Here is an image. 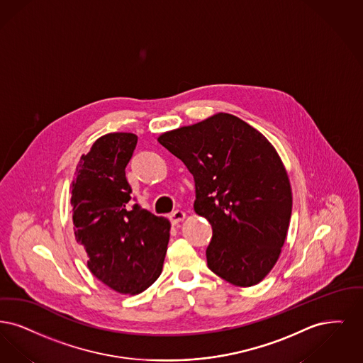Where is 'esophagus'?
Segmentation results:
<instances>
[{
	"instance_id": "esophagus-1",
	"label": "esophagus",
	"mask_w": 363,
	"mask_h": 363,
	"mask_svg": "<svg viewBox=\"0 0 363 363\" xmlns=\"http://www.w3.org/2000/svg\"><path fill=\"white\" fill-rule=\"evenodd\" d=\"M184 218H186V213L183 210H176L169 216V220L172 223H179V222L183 221Z\"/></svg>"
}]
</instances>
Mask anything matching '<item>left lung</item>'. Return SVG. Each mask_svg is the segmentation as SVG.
<instances>
[{"mask_svg": "<svg viewBox=\"0 0 363 363\" xmlns=\"http://www.w3.org/2000/svg\"><path fill=\"white\" fill-rule=\"evenodd\" d=\"M158 142L195 180V213L211 223L207 266L229 284H257L275 266L291 217V189L274 146L230 113L164 133Z\"/></svg>", "mask_w": 363, "mask_h": 363, "instance_id": "8db88e82", "label": "left lung"}]
</instances>
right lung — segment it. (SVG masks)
Returning <instances> with one entry per match:
<instances>
[{
    "label": "right lung",
    "instance_id": "obj_1",
    "mask_svg": "<svg viewBox=\"0 0 363 363\" xmlns=\"http://www.w3.org/2000/svg\"><path fill=\"white\" fill-rule=\"evenodd\" d=\"M137 141L131 133L100 137L81 156L72 183L74 235L88 268L122 294L142 293L160 277L171 229L167 218L130 205L126 167Z\"/></svg>",
    "mask_w": 363,
    "mask_h": 363
}]
</instances>
